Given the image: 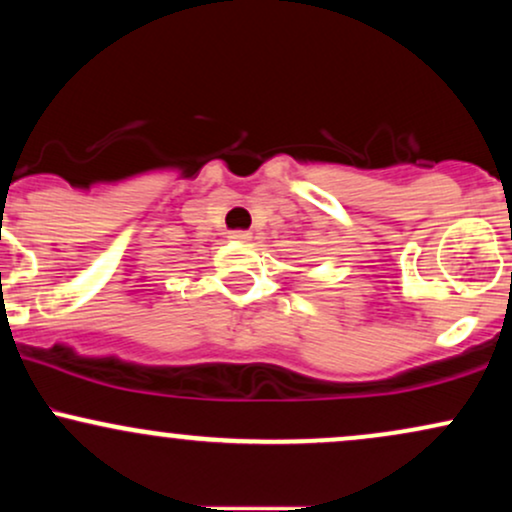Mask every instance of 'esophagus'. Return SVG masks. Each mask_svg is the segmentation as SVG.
Instances as JSON below:
<instances>
[{"mask_svg":"<svg viewBox=\"0 0 512 512\" xmlns=\"http://www.w3.org/2000/svg\"><path fill=\"white\" fill-rule=\"evenodd\" d=\"M231 238H233V240H240V243H248V240H250L252 236H250L248 231H233Z\"/></svg>","mask_w":512,"mask_h":512,"instance_id":"34e87169","label":"esophagus"}]
</instances>
